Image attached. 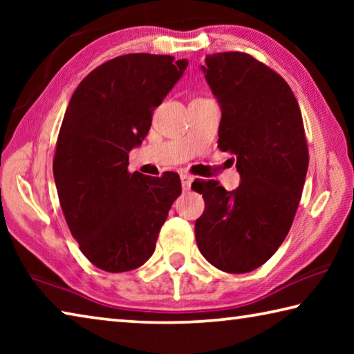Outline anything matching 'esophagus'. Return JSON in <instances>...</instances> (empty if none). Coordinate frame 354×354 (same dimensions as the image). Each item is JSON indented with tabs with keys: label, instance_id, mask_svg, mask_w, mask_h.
I'll return each instance as SVG.
<instances>
[{
	"label": "esophagus",
	"instance_id": "obj_1",
	"mask_svg": "<svg viewBox=\"0 0 354 354\" xmlns=\"http://www.w3.org/2000/svg\"><path fill=\"white\" fill-rule=\"evenodd\" d=\"M181 184H183V189L184 190H190V185H192V181H194V176H190L189 173H181Z\"/></svg>",
	"mask_w": 354,
	"mask_h": 354
}]
</instances>
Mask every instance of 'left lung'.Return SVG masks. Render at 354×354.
Masks as SVG:
<instances>
[{
	"label": "left lung",
	"instance_id": "left-lung-1",
	"mask_svg": "<svg viewBox=\"0 0 354 354\" xmlns=\"http://www.w3.org/2000/svg\"><path fill=\"white\" fill-rule=\"evenodd\" d=\"M201 70L221 107L218 148L234 154L241 184H192L205 198L196 245L218 270L247 273L270 259L295 217L309 165L301 111L289 84L247 53L209 55Z\"/></svg>",
	"mask_w": 354,
	"mask_h": 354
}]
</instances>
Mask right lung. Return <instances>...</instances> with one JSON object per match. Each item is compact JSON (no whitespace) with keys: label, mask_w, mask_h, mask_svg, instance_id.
Listing matches in <instances>:
<instances>
[{"label":"right lung","mask_w":354,"mask_h":354,"mask_svg":"<svg viewBox=\"0 0 354 354\" xmlns=\"http://www.w3.org/2000/svg\"><path fill=\"white\" fill-rule=\"evenodd\" d=\"M185 67L164 55L118 56L84 77L65 111L53 160L59 201L82 254L101 270L145 263L181 194L176 173L151 178L128 164Z\"/></svg>","instance_id":"right-lung-1"}]
</instances>
